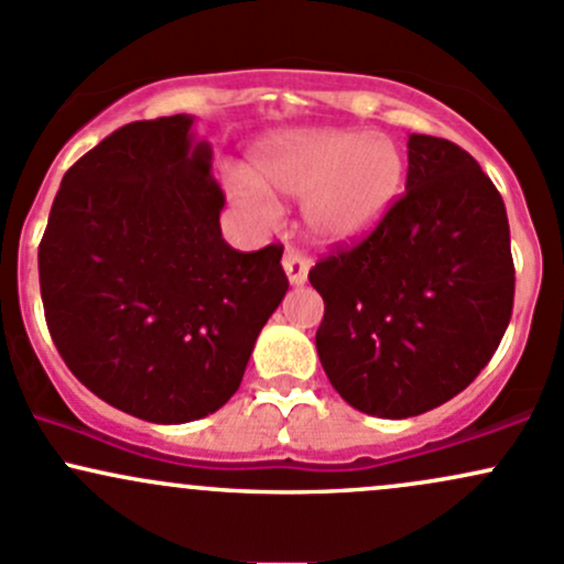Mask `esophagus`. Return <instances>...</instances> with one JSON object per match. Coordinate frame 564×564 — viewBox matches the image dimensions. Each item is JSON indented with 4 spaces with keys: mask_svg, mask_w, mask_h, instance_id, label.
<instances>
[{
    "mask_svg": "<svg viewBox=\"0 0 564 564\" xmlns=\"http://www.w3.org/2000/svg\"><path fill=\"white\" fill-rule=\"evenodd\" d=\"M283 270H286L289 283H292V286H302V283L307 281V270H311V259H307L302 251L286 249V253H283Z\"/></svg>",
    "mask_w": 564,
    "mask_h": 564,
    "instance_id": "obj_1",
    "label": "esophagus"
}]
</instances>
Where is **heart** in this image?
Here are the masks:
<instances>
[{
    "label": "heart",
    "instance_id": "b5f03b06",
    "mask_svg": "<svg viewBox=\"0 0 564 564\" xmlns=\"http://www.w3.org/2000/svg\"><path fill=\"white\" fill-rule=\"evenodd\" d=\"M251 176L227 184L235 206L275 221L270 195L302 200L305 225L321 243H352L380 225L404 178L391 135L350 128H302L264 135L249 154Z\"/></svg>",
    "mask_w": 564,
    "mask_h": 564
}]
</instances>
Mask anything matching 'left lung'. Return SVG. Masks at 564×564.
<instances>
[{"mask_svg": "<svg viewBox=\"0 0 564 564\" xmlns=\"http://www.w3.org/2000/svg\"><path fill=\"white\" fill-rule=\"evenodd\" d=\"M406 192L380 225L311 270L321 367L356 410L414 417L487 367L513 307L509 216L479 163L412 133Z\"/></svg>", "mask_w": 564, "mask_h": 564, "instance_id": "8db88e82", "label": "left lung"}]
</instances>
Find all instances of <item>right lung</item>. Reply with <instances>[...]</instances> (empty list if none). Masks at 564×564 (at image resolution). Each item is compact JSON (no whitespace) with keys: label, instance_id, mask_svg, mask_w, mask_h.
<instances>
[{"label":"right lung","instance_id":"right-lung-1","mask_svg":"<svg viewBox=\"0 0 564 564\" xmlns=\"http://www.w3.org/2000/svg\"><path fill=\"white\" fill-rule=\"evenodd\" d=\"M225 192L192 117L117 128L64 173L40 243L61 358L88 391L150 423H189L238 391L281 305L283 246L235 251Z\"/></svg>","mask_w":564,"mask_h":564}]
</instances>
